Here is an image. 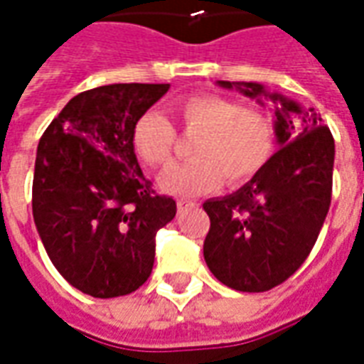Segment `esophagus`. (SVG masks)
Listing matches in <instances>:
<instances>
[{"label":"esophagus","instance_id":"1","mask_svg":"<svg viewBox=\"0 0 364 364\" xmlns=\"http://www.w3.org/2000/svg\"><path fill=\"white\" fill-rule=\"evenodd\" d=\"M195 203H191V200H177V213L183 214V213H187V210H191V208H195Z\"/></svg>","mask_w":364,"mask_h":364}]
</instances>
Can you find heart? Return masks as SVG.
<instances>
[{
    "mask_svg": "<svg viewBox=\"0 0 364 364\" xmlns=\"http://www.w3.org/2000/svg\"><path fill=\"white\" fill-rule=\"evenodd\" d=\"M187 132L203 138L193 148L195 161L175 166L161 177V189L171 195L197 197L218 189L222 177L236 187L267 166L274 151L277 130L265 112L247 109L220 95H195L177 105ZM177 132L159 111H146L132 128V146L151 169L171 164Z\"/></svg>",
    "mask_w": 364,
    "mask_h": 364,
    "instance_id": "obj_1",
    "label": "heart"
}]
</instances>
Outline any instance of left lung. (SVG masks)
<instances>
[{
	"instance_id": "left-lung-1",
	"label": "left lung",
	"mask_w": 364,
	"mask_h": 364,
	"mask_svg": "<svg viewBox=\"0 0 364 364\" xmlns=\"http://www.w3.org/2000/svg\"><path fill=\"white\" fill-rule=\"evenodd\" d=\"M224 90L274 103L279 150L236 193L208 198L205 261L226 287L265 292L294 274L318 240L331 203L336 144L314 109H302L255 82H218Z\"/></svg>"
}]
</instances>
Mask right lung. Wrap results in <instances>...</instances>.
<instances>
[{
    "label": "right lung",
    "instance_id": "1",
    "mask_svg": "<svg viewBox=\"0 0 364 364\" xmlns=\"http://www.w3.org/2000/svg\"><path fill=\"white\" fill-rule=\"evenodd\" d=\"M169 83H112L83 91L38 142L33 218L44 250L72 287L95 298L140 289L156 234L177 205L156 195L132 146L136 120Z\"/></svg>",
    "mask_w": 364,
    "mask_h": 364
}]
</instances>
